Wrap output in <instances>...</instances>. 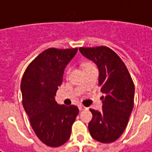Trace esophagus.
Returning a JSON list of instances; mask_svg holds the SVG:
<instances>
[{
    "label": "esophagus",
    "mask_w": 152,
    "mask_h": 152,
    "mask_svg": "<svg viewBox=\"0 0 152 152\" xmlns=\"http://www.w3.org/2000/svg\"><path fill=\"white\" fill-rule=\"evenodd\" d=\"M85 109H86V107H85L84 106L79 105V110H80V111H83V110H85Z\"/></svg>",
    "instance_id": "1"
}]
</instances>
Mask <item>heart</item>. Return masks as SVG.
I'll use <instances>...</instances> for the list:
<instances>
[{"label":"heart","instance_id":"obj_1","mask_svg":"<svg viewBox=\"0 0 152 152\" xmlns=\"http://www.w3.org/2000/svg\"><path fill=\"white\" fill-rule=\"evenodd\" d=\"M92 64H90V63H86L84 64V67H86V66H88V65H91Z\"/></svg>","mask_w":152,"mask_h":152}]
</instances>
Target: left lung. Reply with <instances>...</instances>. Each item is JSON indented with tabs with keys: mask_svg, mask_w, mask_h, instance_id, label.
Listing matches in <instances>:
<instances>
[{
	"mask_svg": "<svg viewBox=\"0 0 152 152\" xmlns=\"http://www.w3.org/2000/svg\"><path fill=\"white\" fill-rule=\"evenodd\" d=\"M81 53L99 69V86L102 110L89 109L93 114L88 123L92 138L104 144L114 142L126 129L134 104L135 87L121 58L107 46L81 47Z\"/></svg>",
	"mask_w": 152,
	"mask_h": 152,
	"instance_id": "obj_1",
	"label": "left lung"
}]
</instances>
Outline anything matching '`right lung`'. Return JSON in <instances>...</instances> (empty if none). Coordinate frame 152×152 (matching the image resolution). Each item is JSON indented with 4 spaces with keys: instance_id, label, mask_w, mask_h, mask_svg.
Listing matches in <instances>:
<instances>
[{
    "instance_id": "right-lung-1",
    "label": "right lung",
    "mask_w": 152,
    "mask_h": 152,
    "mask_svg": "<svg viewBox=\"0 0 152 152\" xmlns=\"http://www.w3.org/2000/svg\"><path fill=\"white\" fill-rule=\"evenodd\" d=\"M76 52L77 48L45 50L31 61L23 75L24 109L35 134L47 146L58 147L67 142L79 113L76 106L58 105L55 101L64 69Z\"/></svg>"
}]
</instances>
